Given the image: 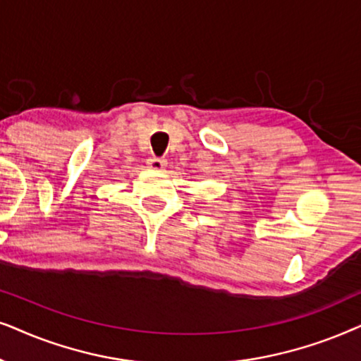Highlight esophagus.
<instances>
[{
  "instance_id": "1",
  "label": "esophagus",
  "mask_w": 361,
  "mask_h": 361,
  "mask_svg": "<svg viewBox=\"0 0 361 361\" xmlns=\"http://www.w3.org/2000/svg\"><path fill=\"white\" fill-rule=\"evenodd\" d=\"M147 165L148 168H152V170H157V171H163L166 166V160L165 158H158V157H152L147 160Z\"/></svg>"
}]
</instances>
